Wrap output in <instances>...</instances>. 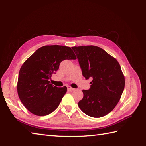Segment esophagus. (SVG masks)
Returning a JSON list of instances; mask_svg holds the SVG:
<instances>
[{"instance_id": "obj_1", "label": "esophagus", "mask_w": 146, "mask_h": 146, "mask_svg": "<svg viewBox=\"0 0 146 146\" xmlns=\"http://www.w3.org/2000/svg\"><path fill=\"white\" fill-rule=\"evenodd\" d=\"M67 88H68V90L69 91H74V90H75L74 88H72V87H70V86H68Z\"/></svg>"}]
</instances>
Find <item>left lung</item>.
<instances>
[{
	"label": "left lung",
	"instance_id": "left-lung-1",
	"mask_svg": "<svg viewBox=\"0 0 146 146\" xmlns=\"http://www.w3.org/2000/svg\"><path fill=\"white\" fill-rule=\"evenodd\" d=\"M83 76L92 78L90 88L83 90L78 105L86 115L101 117L116 107L125 86V78L116 58L104 49L94 46L72 47Z\"/></svg>",
	"mask_w": 146,
	"mask_h": 146
}]
</instances>
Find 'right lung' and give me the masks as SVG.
I'll return each instance as SVG.
<instances>
[{"label":"right lung","instance_id":"add662e5","mask_svg":"<svg viewBox=\"0 0 146 146\" xmlns=\"http://www.w3.org/2000/svg\"><path fill=\"white\" fill-rule=\"evenodd\" d=\"M76 58L70 47L53 45L38 48L25 61L19 70L17 90L22 103L30 113L46 116L58 107L67 88L55 86L49 80L61 61Z\"/></svg>","mask_w":146,"mask_h":146}]
</instances>
